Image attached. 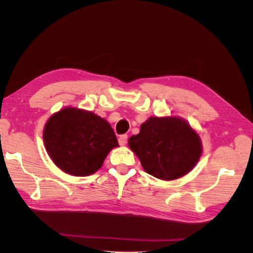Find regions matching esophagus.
I'll return each mask as SVG.
<instances>
[{
    "label": "esophagus",
    "mask_w": 253,
    "mask_h": 253,
    "mask_svg": "<svg viewBox=\"0 0 253 253\" xmlns=\"http://www.w3.org/2000/svg\"><path fill=\"white\" fill-rule=\"evenodd\" d=\"M127 141V135L124 134V135H120L119 138H118V142L120 145H125Z\"/></svg>",
    "instance_id": "obj_1"
}]
</instances>
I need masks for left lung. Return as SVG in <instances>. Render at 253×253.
Masks as SVG:
<instances>
[{
  "instance_id": "left-lung-1",
  "label": "left lung",
  "mask_w": 253,
  "mask_h": 253,
  "mask_svg": "<svg viewBox=\"0 0 253 253\" xmlns=\"http://www.w3.org/2000/svg\"><path fill=\"white\" fill-rule=\"evenodd\" d=\"M128 147L144 171L164 180L179 178L193 169L202 154L200 136L176 117H151L141 125Z\"/></svg>"
}]
</instances>
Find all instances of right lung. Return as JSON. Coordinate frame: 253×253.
<instances>
[{"label": "right lung", "mask_w": 253, "mask_h": 253, "mask_svg": "<svg viewBox=\"0 0 253 253\" xmlns=\"http://www.w3.org/2000/svg\"><path fill=\"white\" fill-rule=\"evenodd\" d=\"M51 160L74 176H86L101 168L109 152L118 147L112 126L94 113L66 108L48 119L43 132Z\"/></svg>", "instance_id": "add662e5"}]
</instances>
